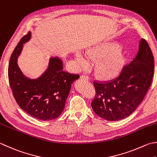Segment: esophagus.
<instances>
[{"label":"esophagus","mask_w":157,"mask_h":157,"mask_svg":"<svg viewBox=\"0 0 157 157\" xmlns=\"http://www.w3.org/2000/svg\"><path fill=\"white\" fill-rule=\"evenodd\" d=\"M81 78L83 79H86V80H90V79H89L87 75H81Z\"/></svg>","instance_id":"esophagus-1"}]
</instances>
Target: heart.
I'll list each match as a JSON object with an SVG mask.
<instances>
[{"label": "heart", "instance_id": "obj_1", "mask_svg": "<svg viewBox=\"0 0 157 157\" xmlns=\"http://www.w3.org/2000/svg\"><path fill=\"white\" fill-rule=\"evenodd\" d=\"M116 48L117 45L112 43L99 45L89 49L86 55L78 52L75 58L82 67L88 65V58L97 59L95 72L103 79H111L117 75L123 63L122 52Z\"/></svg>", "mask_w": 157, "mask_h": 157}]
</instances>
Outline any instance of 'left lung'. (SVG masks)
Returning a JSON list of instances; mask_svg holds the SVG:
<instances>
[{
  "mask_svg": "<svg viewBox=\"0 0 157 157\" xmlns=\"http://www.w3.org/2000/svg\"><path fill=\"white\" fill-rule=\"evenodd\" d=\"M154 74V57L145 39H141L139 50L117 78L107 83L94 82L96 96L93 111L101 118L116 121L131 115L144 99Z\"/></svg>",
  "mask_w": 157,
  "mask_h": 157,
  "instance_id": "obj_1",
  "label": "left lung"
}]
</instances>
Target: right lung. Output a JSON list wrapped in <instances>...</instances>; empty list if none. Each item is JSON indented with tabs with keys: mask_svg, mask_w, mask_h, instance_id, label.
<instances>
[{
	"mask_svg": "<svg viewBox=\"0 0 157 157\" xmlns=\"http://www.w3.org/2000/svg\"><path fill=\"white\" fill-rule=\"evenodd\" d=\"M30 38L29 31L11 54L8 68L9 84L21 109L37 119L50 121L63 112L71 84L79 76L64 71L63 60L58 56L50 58L48 69L39 78L31 79L24 75L17 61L24 44Z\"/></svg>",
	"mask_w": 157,
	"mask_h": 157,
	"instance_id": "1",
	"label": "right lung"
}]
</instances>
